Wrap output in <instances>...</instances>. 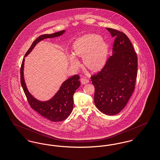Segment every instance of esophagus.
<instances>
[{
    "instance_id": "34e87169",
    "label": "esophagus",
    "mask_w": 160,
    "mask_h": 160,
    "mask_svg": "<svg viewBox=\"0 0 160 160\" xmlns=\"http://www.w3.org/2000/svg\"><path fill=\"white\" fill-rule=\"evenodd\" d=\"M80 81H81V83H82V84H87V83H88L89 82V80L87 79L86 78H82L81 80H80Z\"/></svg>"
}]
</instances>
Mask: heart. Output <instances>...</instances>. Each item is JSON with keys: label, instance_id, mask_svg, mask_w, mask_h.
I'll list each match as a JSON object with an SVG mask.
<instances>
[{"label": "heart", "instance_id": "heart-1", "mask_svg": "<svg viewBox=\"0 0 160 160\" xmlns=\"http://www.w3.org/2000/svg\"><path fill=\"white\" fill-rule=\"evenodd\" d=\"M72 48L74 54H68L67 58L73 67L80 66L77 57L83 58L84 64L91 70H98L105 64L108 47L107 42L100 35H82L75 40Z\"/></svg>", "mask_w": 160, "mask_h": 160}]
</instances>
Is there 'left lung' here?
<instances>
[{"label": "left lung", "mask_w": 160, "mask_h": 160, "mask_svg": "<svg viewBox=\"0 0 160 160\" xmlns=\"http://www.w3.org/2000/svg\"><path fill=\"white\" fill-rule=\"evenodd\" d=\"M115 38L112 55L99 72L91 77L97 108L107 115H115L124 108L134 89L138 58L128 36L107 28Z\"/></svg>", "instance_id": "8db88e82"}]
</instances>
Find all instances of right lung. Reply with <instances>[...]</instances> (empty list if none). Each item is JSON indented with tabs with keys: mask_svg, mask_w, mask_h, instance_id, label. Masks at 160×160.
<instances>
[{
	"mask_svg": "<svg viewBox=\"0 0 160 160\" xmlns=\"http://www.w3.org/2000/svg\"><path fill=\"white\" fill-rule=\"evenodd\" d=\"M65 30L54 32L51 34H43L39 36L32 43L31 47L26 52L21 67V83L31 107L38 114L52 122H58L65 120L70 115L73 109V95L80 87V77L74 75L68 78L62 83L59 89L51 99L47 101H40L32 96L28 89L24 76L25 58L32 51L36 45L46 38H54L62 36Z\"/></svg>",
	"mask_w": 160,
	"mask_h": 160,
	"instance_id": "obj_1",
	"label": "right lung"
}]
</instances>
